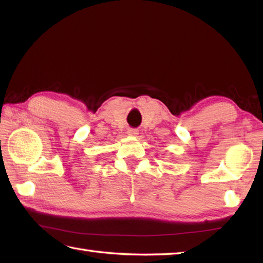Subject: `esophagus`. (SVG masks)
Wrapping results in <instances>:
<instances>
[{
    "label": "esophagus",
    "mask_w": 263,
    "mask_h": 263,
    "mask_svg": "<svg viewBox=\"0 0 263 263\" xmlns=\"http://www.w3.org/2000/svg\"><path fill=\"white\" fill-rule=\"evenodd\" d=\"M127 135L130 137H137L139 135V131L137 130V128H128Z\"/></svg>",
    "instance_id": "34e87169"
}]
</instances>
